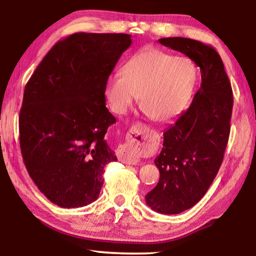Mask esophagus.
I'll return each instance as SVG.
<instances>
[{"mask_svg":"<svg viewBox=\"0 0 256 256\" xmlns=\"http://www.w3.org/2000/svg\"><path fill=\"white\" fill-rule=\"evenodd\" d=\"M148 133L142 128H134L131 130V134H128V142L118 146V157L122 162L128 164H136L140 162L138 154L141 151L146 149L150 140H148ZM149 148V146H148Z\"/></svg>","mask_w":256,"mask_h":256,"instance_id":"obj_1","label":"esophagus"}]
</instances>
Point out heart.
<instances>
[{
    "label": "heart",
    "instance_id": "obj_1",
    "mask_svg": "<svg viewBox=\"0 0 256 256\" xmlns=\"http://www.w3.org/2000/svg\"><path fill=\"white\" fill-rule=\"evenodd\" d=\"M194 82L196 68L190 60L157 48H144L128 60L122 74L108 78L105 94L118 115L126 114L141 96L142 108L164 122L183 110Z\"/></svg>",
    "mask_w": 256,
    "mask_h": 256
}]
</instances>
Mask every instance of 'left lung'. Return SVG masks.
<instances>
[{
  "label": "left lung",
  "mask_w": 256,
  "mask_h": 256,
  "mask_svg": "<svg viewBox=\"0 0 256 256\" xmlns=\"http://www.w3.org/2000/svg\"><path fill=\"white\" fill-rule=\"evenodd\" d=\"M159 42L188 56L200 68L202 79L190 107L164 132V148L154 159L160 178L146 196L152 210L177 214L201 200L222 166L234 98L222 60L214 47L183 37L162 38Z\"/></svg>",
  "instance_id": "8db88e82"
}]
</instances>
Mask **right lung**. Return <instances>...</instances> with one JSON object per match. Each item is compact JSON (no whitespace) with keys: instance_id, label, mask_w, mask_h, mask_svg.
<instances>
[{"instance_id":"right-lung-1","label":"right lung","mask_w":256,"mask_h":256,"mask_svg":"<svg viewBox=\"0 0 256 256\" xmlns=\"http://www.w3.org/2000/svg\"><path fill=\"white\" fill-rule=\"evenodd\" d=\"M131 34L76 32L58 40L24 86L20 148L29 176L50 202L96 201L104 167L116 162L105 134L116 122L105 84Z\"/></svg>"}]
</instances>
